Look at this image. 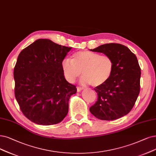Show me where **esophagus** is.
Instances as JSON below:
<instances>
[{"mask_svg":"<svg viewBox=\"0 0 156 156\" xmlns=\"http://www.w3.org/2000/svg\"><path fill=\"white\" fill-rule=\"evenodd\" d=\"M83 89V88H82V87H80V86H77V91H80V90H82Z\"/></svg>","mask_w":156,"mask_h":156,"instance_id":"1","label":"esophagus"}]
</instances>
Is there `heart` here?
I'll return each mask as SVG.
<instances>
[{"label": "heart", "instance_id": "1", "mask_svg": "<svg viewBox=\"0 0 156 156\" xmlns=\"http://www.w3.org/2000/svg\"><path fill=\"white\" fill-rule=\"evenodd\" d=\"M65 77L70 83H73L82 73V81L98 87L106 83L114 70V62L109 55L89 51L74 53L72 60L65 59L61 63Z\"/></svg>", "mask_w": 156, "mask_h": 156}]
</instances>
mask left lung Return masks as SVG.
<instances>
[{
  "instance_id": "8db88e82",
  "label": "left lung",
  "mask_w": 156,
  "mask_h": 156,
  "mask_svg": "<svg viewBox=\"0 0 156 156\" xmlns=\"http://www.w3.org/2000/svg\"><path fill=\"white\" fill-rule=\"evenodd\" d=\"M91 51L109 55L114 62V70L106 83L94 88L98 98L90 111L102 120L126 115L134 107L140 91L141 68L136 55L119 43H107Z\"/></svg>"
}]
</instances>
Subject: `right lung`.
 I'll return each instance as SVG.
<instances>
[{
  "label": "right lung",
  "instance_id": "add662e5",
  "mask_svg": "<svg viewBox=\"0 0 156 156\" xmlns=\"http://www.w3.org/2000/svg\"><path fill=\"white\" fill-rule=\"evenodd\" d=\"M72 47L39 39L23 49L14 68L15 96L22 113L39 125L59 123L76 86L66 81L61 63Z\"/></svg>",
  "mask_w": 156,
  "mask_h": 156
}]
</instances>
